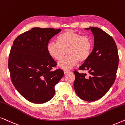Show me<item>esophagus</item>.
<instances>
[{"instance_id":"1","label":"esophagus","mask_w":125,"mask_h":125,"mask_svg":"<svg viewBox=\"0 0 125 125\" xmlns=\"http://www.w3.org/2000/svg\"><path fill=\"white\" fill-rule=\"evenodd\" d=\"M69 72H70L69 70H64V73L66 74V73H68Z\"/></svg>"}]
</instances>
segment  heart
I'll return each instance as SVG.
<instances>
[{"label": "heart", "mask_w": 125, "mask_h": 125, "mask_svg": "<svg viewBox=\"0 0 125 125\" xmlns=\"http://www.w3.org/2000/svg\"><path fill=\"white\" fill-rule=\"evenodd\" d=\"M93 46L92 40L89 36L67 31L58 36L56 43H48L47 51L56 61L61 60L67 51L69 55L62 59L58 65L61 69L67 70L76 66L78 62L83 63L87 61L91 54Z\"/></svg>", "instance_id": "1"}]
</instances>
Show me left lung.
I'll use <instances>...</instances> for the list:
<instances>
[{
  "label": "left lung",
  "instance_id": "obj_1",
  "mask_svg": "<svg viewBox=\"0 0 125 125\" xmlns=\"http://www.w3.org/2000/svg\"><path fill=\"white\" fill-rule=\"evenodd\" d=\"M86 29H90L94 35V49L79 69L87 71L89 75L74 70V87L80 98L91 102L104 96L114 83L119 56L116 43L110 35L99 28Z\"/></svg>",
  "mask_w": 125,
  "mask_h": 125
}]
</instances>
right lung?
<instances>
[{"mask_svg": "<svg viewBox=\"0 0 125 125\" xmlns=\"http://www.w3.org/2000/svg\"><path fill=\"white\" fill-rule=\"evenodd\" d=\"M61 29L32 28L14 40L8 58V69L14 87L25 99L43 104L55 94V86L64 75L52 70L56 63L48 54L47 45Z\"/></svg>", "mask_w": 125, "mask_h": 125, "instance_id": "add662e5", "label": "right lung"}]
</instances>
